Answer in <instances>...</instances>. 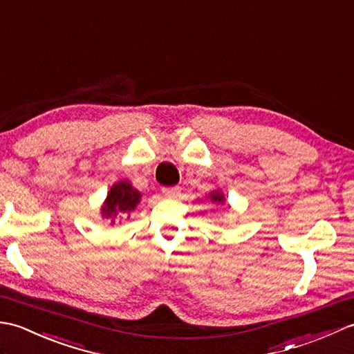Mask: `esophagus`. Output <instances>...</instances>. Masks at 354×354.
<instances>
[{
	"mask_svg": "<svg viewBox=\"0 0 354 354\" xmlns=\"http://www.w3.org/2000/svg\"><path fill=\"white\" fill-rule=\"evenodd\" d=\"M180 187L178 186H168V187H162V192L165 194V197H177L180 194Z\"/></svg>",
	"mask_w": 354,
	"mask_h": 354,
	"instance_id": "obj_1",
	"label": "esophagus"
}]
</instances>
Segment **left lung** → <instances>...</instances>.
<instances>
[{"instance_id":"obj_1","label":"left lung","mask_w":354,"mask_h":354,"mask_svg":"<svg viewBox=\"0 0 354 354\" xmlns=\"http://www.w3.org/2000/svg\"><path fill=\"white\" fill-rule=\"evenodd\" d=\"M209 197H210L212 200H214V201H219V203H221V201L224 200V197H223V195L219 194V192H212V194L209 195Z\"/></svg>"}]
</instances>
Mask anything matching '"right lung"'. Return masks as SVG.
Masks as SVG:
<instances>
[{
  "instance_id": "add662e5",
  "label": "right lung",
  "mask_w": 354,
  "mask_h": 354,
  "mask_svg": "<svg viewBox=\"0 0 354 354\" xmlns=\"http://www.w3.org/2000/svg\"><path fill=\"white\" fill-rule=\"evenodd\" d=\"M139 201L140 192H138L129 182H120L112 187L111 192H109L106 204L103 206V215L109 218L115 216L118 212L129 214V212L135 210ZM112 224H115L113 219Z\"/></svg>"
}]
</instances>
